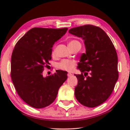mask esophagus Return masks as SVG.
Returning a JSON list of instances; mask_svg holds the SVG:
<instances>
[{
    "instance_id": "34e87169",
    "label": "esophagus",
    "mask_w": 130,
    "mask_h": 130,
    "mask_svg": "<svg viewBox=\"0 0 130 130\" xmlns=\"http://www.w3.org/2000/svg\"><path fill=\"white\" fill-rule=\"evenodd\" d=\"M72 75L73 74L71 73H69L67 74V76H68V77H70V76H72Z\"/></svg>"
}]
</instances>
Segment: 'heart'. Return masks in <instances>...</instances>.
I'll use <instances>...</instances> for the list:
<instances>
[{
  "mask_svg": "<svg viewBox=\"0 0 130 130\" xmlns=\"http://www.w3.org/2000/svg\"><path fill=\"white\" fill-rule=\"evenodd\" d=\"M79 42L77 41H72L69 43V45L71 44H73ZM55 50H53V53H54ZM76 65V61L73 60L64 59L61 60L60 63L57 64V67L61 70L67 71V72H70L74 69Z\"/></svg>",
  "mask_w": 130,
  "mask_h": 130,
  "instance_id": "b5f03b06",
  "label": "heart"
}]
</instances>
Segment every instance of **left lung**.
Wrapping results in <instances>:
<instances>
[{"instance_id":"8db88e82","label":"left lung","mask_w":130,"mask_h":130,"mask_svg":"<svg viewBox=\"0 0 130 130\" xmlns=\"http://www.w3.org/2000/svg\"><path fill=\"white\" fill-rule=\"evenodd\" d=\"M69 32L82 38L86 47L77 66L82 74H74L78 80L76 98L85 106L96 107L109 97L118 79L116 50L109 37L98 26L86 25L72 28Z\"/></svg>"}]
</instances>
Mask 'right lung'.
Listing matches in <instances>:
<instances>
[{
  "label": "right lung",
  "instance_id": "1",
  "mask_svg": "<svg viewBox=\"0 0 130 130\" xmlns=\"http://www.w3.org/2000/svg\"><path fill=\"white\" fill-rule=\"evenodd\" d=\"M67 28H33L16 44L11 57L12 80L21 98L32 107L42 108L54 102L67 73L56 70L44 77V67L51 59L55 42L66 33Z\"/></svg>",
  "mask_w": 130,
  "mask_h": 130
}]
</instances>
